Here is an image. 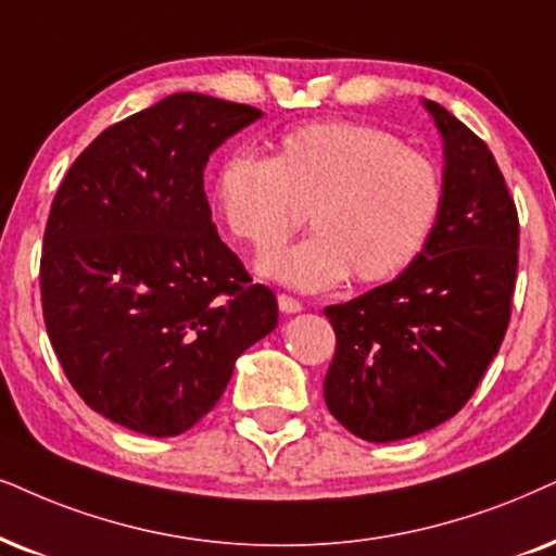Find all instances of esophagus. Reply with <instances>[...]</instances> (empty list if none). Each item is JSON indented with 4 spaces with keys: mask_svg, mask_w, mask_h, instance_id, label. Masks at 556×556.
Returning <instances> with one entry per match:
<instances>
[{
    "mask_svg": "<svg viewBox=\"0 0 556 556\" xmlns=\"http://www.w3.org/2000/svg\"><path fill=\"white\" fill-rule=\"evenodd\" d=\"M277 302H279V311L292 315V313H300L302 311V302L298 298H292V294H277Z\"/></svg>",
    "mask_w": 556,
    "mask_h": 556,
    "instance_id": "1",
    "label": "esophagus"
}]
</instances>
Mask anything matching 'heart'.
Returning a JSON list of instances; mask_svg holds the SVG:
<instances>
[{"instance_id": "obj_1", "label": "heart", "mask_w": 556, "mask_h": 556, "mask_svg": "<svg viewBox=\"0 0 556 556\" xmlns=\"http://www.w3.org/2000/svg\"><path fill=\"white\" fill-rule=\"evenodd\" d=\"M228 233L258 256L312 210L315 237L262 262L266 277L302 292L354 277L390 282L424 256L446 205L444 172L395 132L354 121L294 125L269 159L233 151L213 179Z\"/></svg>"}]
</instances>
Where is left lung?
<instances>
[{
    "label": "left lung",
    "mask_w": 556,
    "mask_h": 556,
    "mask_svg": "<svg viewBox=\"0 0 556 556\" xmlns=\"http://www.w3.org/2000/svg\"><path fill=\"white\" fill-rule=\"evenodd\" d=\"M444 138L446 205L410 269L328 305L336 354L323 395L330 416L375 444L444 424L475 395L510 323L518 210L488 143L428 102Z\"/></svg>",
    "instance_id": "1"
}]
</instances>
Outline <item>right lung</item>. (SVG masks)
I'll list each match as a JSON object with an SVG mask.
<instances>
[{
  "label": "right lung",
  "mask_w": 556,
  "mask_h": 556,
  "mask_svg": "<svg viewBox=\"0 0 556 556\" xmlns=\"http://www.w3.org/2000/svg\"><path fill=\"white\" fill-rule=\"evenodd\" d=\"M262 117L181 91L110 125L53 197L40 300L63 375L130 431L179 435L213 410L277 298L217 236L202 172Z\"/></svg>",
  "instance_id": "add662e5"
}]
</instances>
